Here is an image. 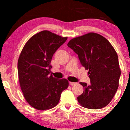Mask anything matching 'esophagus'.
<instances>
[{
	"label": "esophagus",
	"instance_id": "34e87169",
	"mask_svg": "<svg viewBox=\"0 0 130 130\" xmlns=\"http://www.w3.org/2000/svg\"><path fill=\"white\" fill-rule=\"evenodd\" d=\"M69 84H70V86H74V85H75L76 84V83H73V82H70Z\"/></svg>",
	"mask_w": 130,
	"mask_h": 130
}]
</instances>
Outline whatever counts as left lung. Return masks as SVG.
<instances>
[{
	"label": "left lung",
	"mask_w": 130,
	"mask_h": 130,
	"mask_svg": "<svg viewBox=\"0 0 130 130\" xmlns=\"http://www.w3.org/2000/svg\"><path fill=\"white\" fill-rule=\"evenodd\" d=\"M67 45L78 55L90 79V85L79 83L84 90L78 102L91 109L105 107L117 92L121 74L116 50L106 38L93 32L73 38Z\"/></svg>",
	"instance_id": "1"
}]
</instances>
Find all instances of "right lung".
I'll use <instances>...</instances> for the list:
<instances>
[{
	"label": "right lung",
	"instance_id": "1",
	"mask_svg": "<svg viewBox=\"0 0 130 130\" xmlns=\"http://www.w3.org/2000/svg\"><path fill=\"white\" fill-rule=\"evenodd\" d=\"M67 40V37L43 30L27 41L19 55L18 72L21 89L27 102L36 109L56 106L62 92L68 87L66 79H56L50 74L54 54Z\"/></svg>",
	"mask_w": 130,
	"mask_h": 130
}]
</instances>
